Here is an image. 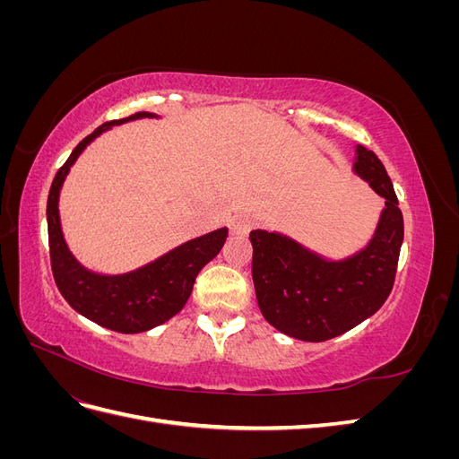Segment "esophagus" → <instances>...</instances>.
I'll return each mask as SVG.
<instances>
[{"mask_svg":"<svg viewBox=\"0 0 459 459\" xmlns=\"http://www.w3.org/2000/svg\"><path fill=\"white\" fill-rule=\"evenodd\" d=\"M230 230H231V235H247L253 230V220L248 216H235L230 221Z\"/></svg>","mask_w":459,"mask_h":459,"instance_id":"34e87169","label":"esophagus"}]
</instances>
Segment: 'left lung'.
<instances>
[{
    "instance_id": "1",
    "label": "left lung",
    "mask_w": 459,
    "mask_h": 459,
    "mask_svg": "<svg viewBox=\"0 0 459 459\" xmlns=\"http://www.w3.org/2000/svg\"><path fill=\"white\" fill-rule=\"evenodd\" d=\"M352 172L385 199L366 247L329 258L280 231L253 230V281L266 322L285 335L322 342L351 331L377 312L396 275L404 220L385 166L356 145Z\"/></svg>"
}]
</instances>
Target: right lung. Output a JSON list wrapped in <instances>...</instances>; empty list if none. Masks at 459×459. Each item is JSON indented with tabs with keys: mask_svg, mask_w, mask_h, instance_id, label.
Here are the masks:
<instances>
[{
	"mask_svg": "<svg viewBox=\"0 0 459 459\" xmlns=\"http://www.w3.org/2000/svg\"><path fill=\"white\" fill-rule=\"evenodd\" d=\"M140 118L160 117L135 113L128 118L107 122L82 140L55 176L48 197V235L55 283L78 314L118 333H143L174 317L186 307L197 273L221 251L228 238V228L214 230L126 273L93 272L82 266L71 253L59 216V195L68 172L95 137L113 126Z\"/></svg>",
	"mask_w": 459,
	"mask_h": 459,
	"instance_id": "1",
	"label": "right lung"
}]
</instances>
